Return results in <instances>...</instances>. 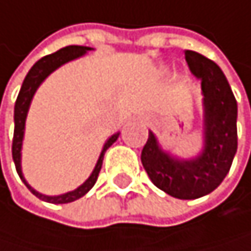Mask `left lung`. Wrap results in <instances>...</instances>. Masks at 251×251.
<instances>
[{"mask_svg":"<svg viewBox=\"0 0 251 251\" xmlns=\"http://www.w3.org/2000/svg\"><path fill=\"white\" fill-rule=\"evenodd\" d=\"M184 56L192 74L201 80L202 150L195 157H177L149 131L141 162L156 187L178 200H196L211 193L230 170L238 146V107L217 64L192 50H186Z\"/></svg>","mask_w":251,"mask_h":251,"instance_id":"left-lung-1","label":"left lung"}]
</instances>
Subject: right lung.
I'll list each match as a JSON object with an SVG mask.
<instances>
[{
  "label": "right lung",
  "mask_w": 251,
  "mask_h": 251,
  "mask_svg": "<svg viewBox=\"0 0 251 251\" xmlns=\"http://www.w3.org/2000/svg\"><path fill=\"white\" fill-rule=\"evenodd\" d=\"M89 50H94V49L86 47V46H67V47L61 49L55 53H51V55H47V56L41 58L40 61H37L32 65V68L29 70V73L26 74V77L22 83V87H21V92H19V95H17V100L14 104V135H13L11 154H13V160H14V165H16V171H17V174H19L21 180L25 183V186L37 196V198H40L41 201H46V202L68 204V202H73V201L81 198V196H84L97 183V178H98V174L101 171L104 154H105L107 149L120 135V132H116L104 143L92 174L89 176V178L83 184H80L77 189H74L71 192H67L62 195H55V196L44 195V193L37 192L24 177V173H22V144H24V137H25V123H26V116H28V111H29V107H31V102H32V98L37 92V89L53 71H56L59 67L65 65L67 62H71L74 59L84 56Z\"/></svg>",
  "instance_id": "right-lung-1"
}]
</instances>
